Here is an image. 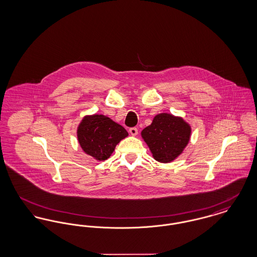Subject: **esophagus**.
I'll return each instance as SVG.
<instances>
[{"mask_svg": "<svg viewBox=\"0 0 257 257\" xmlns=\"http://www.w3.org/2000/svg\"><path fill=\"white\" fill-rule=\"evenodd\" d=\"M129 132L132 136H136V135H138V129L136 127H132L129 129Z\"/></svg>", "mask_w": 257, "mask_h": 257, "instance_id": "1", "label": "esophagus"}]
</instances>
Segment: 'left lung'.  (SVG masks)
Segmentation results:
<instances>
[{"instance_id":"obj_1","label":"left lung","mask_w":257,"mask_h":257,"mask_svg":"<svg viewBox=\"0 0 257 257\" xmlns=\"http://www.w3.org/2000/svg\"><path fill=\"white\" fill-rule=\"evenodd\" d=\"M190 135V126L181 117L170 113L156 115L142 132L154 159L161 163H169L180 155L189 143Z\"/></svg>"}]
</instances>
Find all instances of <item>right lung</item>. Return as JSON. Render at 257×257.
<instances>
[{"label": "right lung", "instance_id": "add662e5", "mask_svg": "<svg viewBox=\"0 0 257 257\" xmlns=\"http://www.w3.org/2000/svg\"><path fill=\"white\" fill-rule=\"evenodd\" d=\"M77 133L83 150L99 161L108 159L115 146L128 136L121 125L101 114L86 116Z\"/></svg>", "mask_w": 257, "mask_h": 257}]
</instances>
